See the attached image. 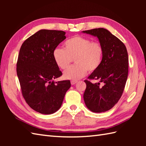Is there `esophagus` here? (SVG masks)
I'll use <instances>...</instances> for the list:
<instances>
[{
	"mask_svg": "<svg viewBox=\"0 0 146 146\" xmlns=\"http://www.w3.org/2000/svg\"><path fill=\"white\" fill-rule=\"evenodd\" d=\"M77 82H78L76 81V80H71V84L72 85H73L76 84Z\"/></svg>",
	"mask_w": 146,
	"mask_h": 146,
	"instance_id": "1",
	"label": "esophagus"
}]
</instances>
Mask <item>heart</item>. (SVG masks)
<instances>
[{"label":"heart","instance_id":"b5f03b06","mask_svg":"<svg viewBox=\"0 0 146 146\" xmlns=\"http://www.w3.org/2000/svg\"><path fill=\"white\" fill-rule=\"evenodd\" d=\"M104 48L98 41H92L85 37L76 36L64 42V49L55 48L52 57L57 66L62 70L69 67L75 58L76 64L64 71L65 79L77 80L87 73L97 70L102 63Z\"/></svg>","mask_w":146,"mask_h":146}]
</instances>
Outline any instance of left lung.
I'll return each instance as SVG.
<instances>
[{
	"instance_id": "left-lung-1",
	"label": "left lung",
	"mask_w": 146,
	"mask_h": 146,
	"mask_svg": "<svg viewBox=\"0 0 146 146\" xmlns=\"http://www.w3.org/2000/svg\"><path fill=\"white\" fill-rule=\"evenodd\" d=\"M83 33L97 37L104 48L100 66L88 77L100 82L92 83L85 80L86 88L83 98L90 110L104 112L111 109L123 94L128 76L127 51L124 44L106 29L96 28Z\"/></svg>"
}]
</instances>
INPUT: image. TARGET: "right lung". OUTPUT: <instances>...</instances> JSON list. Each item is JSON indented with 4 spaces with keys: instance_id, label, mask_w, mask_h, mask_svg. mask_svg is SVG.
<instances>
[{
    "instance_id": "right-lung-1",
    "label": "right lung",
    "mask_w": 146,
    "mask_h": 146,
    "mask_svg": "<svg viewBox=\"0 0 146 146\" xmlns=\"http://www.w3.org/2000/svg\"><path fill=\"white\" fill-rule=\"evenodd\" d=\"M63 31L41 29L22 44L17 62V75L22 94L29 106L42 114L60 109L70 88V80L54 82L62 75L52 52L66 39Z\"/></svg>"
}]
</instances>
